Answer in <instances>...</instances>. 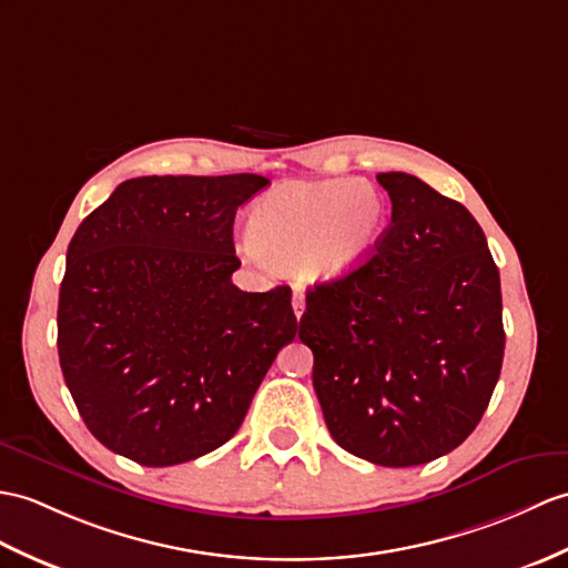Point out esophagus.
<instances>
[{
    "label": "esophagus",
    "mask_w": 568,
    "mask_h": 568,
    "mask_svg": "<svg viewBox=\"0 0 568 568\" xmlns=\"http://www.w3.org/2000/svg\"><path fill=\"white\" fill-rule=\"evenodd\" d=\"M293 312H295L297 320L302 314H305V293H302V290H297V287H295V295H293Z\"/></svg>",
    "instance_id": "obj_1"
}]
</instances>
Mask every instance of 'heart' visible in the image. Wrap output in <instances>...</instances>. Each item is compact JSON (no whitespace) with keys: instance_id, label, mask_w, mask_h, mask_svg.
<instances>
[{"instance_id":"heart-1","label":"heart","mask_w":568,"mask_h":568,"mask_svg":"<svg viewBox=\"0 0 568 568\" xmlns=\"http://www.w3.org/2000/svg\"><path fill=\"white\" fill-rule=\"evenodd\" d=\"M387 230L382 193L355 179L300 183L261 201L248 217V258L336 281L373 256Z\"/></svg>"}]
</instances>
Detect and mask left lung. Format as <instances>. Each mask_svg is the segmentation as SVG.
<instances>
[{
	"label": "left lung",
	"instance_id": "8db88e82",
	"mask_svg": "<svg viewBox=\"0 0 568 568\" xmlns=\"http://www.w3.org/2000/svg\"><path fill=\"white\" fill-rule=\"evenodd\" d=\"M392 224L373 256L307 290L300 341L332 438L382 467L426 465L477 428L504 363V305L469 210L389 171Z\"/></svg>",
	"mask_w": 568,
	"mask_h": 568
}]
</instances>
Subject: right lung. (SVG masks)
Returning <instances> with one entry per match:
<instances>
[{
  "mask_svg": "<svg viewBox=\"0 0 568 568\" xmlns=\"http://www.w3.org/2000/svg\"><path fill=\"white\" fill-rule=\"evenodd\" d=\"M258 174L123 181L79 224L58 302V353L87 428L144 467L213 453L240 430L297 334L278 285L232 283L236 207Z\"/></svg>",
  "mask_w": 568,
  "mask_h": 568,
  "instance_id": "1",
  "label": "right lung"
}]
</instances>
